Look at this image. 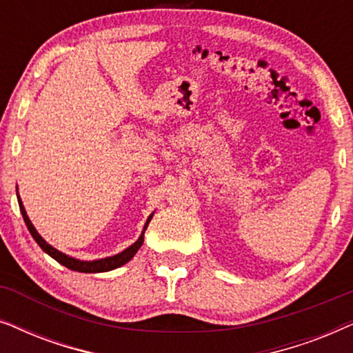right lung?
Segmentation results:
<instances>
[{"label":"right lung","mask_w":353,"mask_h":353,"mask_svg":"<svg viewBox=\"0 0 353 353\" xmlns=\"http://www.w3.org/2000/svg\"><path fill=\"white\" fill-rule=\"evenodd\" d=\"M17 199H19V207H21V214H22V216H23V221H26L28 231H30V234L33 236V239L37 241L38 245H40V248H41L43 250H45V252H46L48 255H51V257L54 259V260H57V262H59L61 265H64L65 268L74 270V272H81V273H103V272H109V270H114V268L122 267V265L127 263L128 260H132L133 255L138 252L139 248H141V244H143V241H144V231H146L149 221H151V219H152V215L149 216L148 221H146V225H144L143 234L139 236V239H138L134 244L130 245L128 249H125L122 254L114 255V257L94 260V262H81V260L72 259V257H69V255L59 252V250H56L54 248H52V245L48 244L46 241L43 239L40 234L37 233V230L33 228L32 221L28 220V216H27V214H26V209H23V205H22V202H21V197L17 196Z\"/></svg>","instance_id":"obj_1"}]
</instances>
